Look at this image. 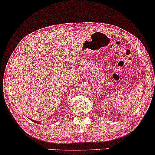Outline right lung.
Segmentation results:
<instances>
[{
  "mask_svg": "<svg viewBox=\"0 0 155 155\" xmlns=\"http://www.w3.org/2000/svg\"><path fill=\"white\" fill-rule=\"evenodd\" d=\"M34 121L35 123H36V124H40V123H39V122H38V121Z\"/></svg>",
  "mask_w": 155,
  "mask_h": 155,
  "instance_id": "obj_1",
  "label": "right lung"
}]
</instances>
